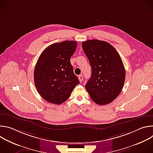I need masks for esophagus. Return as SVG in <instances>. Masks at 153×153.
<instances>
[{"instance_id": "1", "label": "esophagus", "mask_w": 153, "mask_h": 153, "mask_svg": "<svg viewBox=\"0 0 153 153\" xmlns=\"http://www.w3.org/2000/svg\"><path fill=\"white\" fill-rule=\"evenodd\" d=\"M78 78H79V80L80 82H82L83 81V76L82 75H79Z\"/></svg>"}]
</instances>
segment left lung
Wrapping results in <instances>:
<instances>
[{"label": "left lung", "instance_id": "left-lung-1", "mask_svg": "<svg viewBox=\"0 0 153 153\" xmlns=\"http://www.w3.org/2000/svg\"><path fill=\"white\" fill-rule=\"evenodd\" d=\"M91 67V76L85 88L99 105L112 102L120 93L125 79V69L116 50L107 42L97 39L82 43Z\"/></svg>", "mask_w": 153, "mask_h": 153}]
</instances>
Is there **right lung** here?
Instances as JSON below:
<instances>
[{"label": "right lung", "instance_id": "obj_1", "mask_svg": "<svg viewBox=\"0 0 153 153\" xmlns=\"http://www.w3.org/2000/svg\"><path fill=\"white\" fill-rule=\"evenodd\" d=\"M77 44L73 40L53 43L39 57L34 72V83L40 95L48 102L63 103L79 83L70 62Z\"/></svg>", "mask_w": 153, "mask_h": 153}]
</instances>
